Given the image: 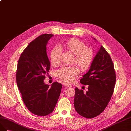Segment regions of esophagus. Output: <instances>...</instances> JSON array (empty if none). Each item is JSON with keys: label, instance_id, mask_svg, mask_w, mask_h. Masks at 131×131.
<instances>
[{"label": "esophagus", "instance_id": "esophagus-1", "mask_svg": "<svg viewBox=\"0 0 131 131\" xmlns=\"http://www.w3.org/2000/svg\"><path fill=\"white\" fill-rule=\"evenodd\" d=\"M63 87H71V85L70 84H68V83H65L63 84Z\"/></svg>", "mask_w": 131, "mask_h": 131}]
</instances>
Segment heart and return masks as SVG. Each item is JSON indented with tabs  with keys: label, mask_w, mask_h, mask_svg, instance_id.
I'll return each instance as SVG.
<instances>
[{
	"label": "heart",
	"mask_w": 131,
	"mask_h": 131,
	"mask_svg": "<svg viewBox=\"0 0 131 131\" xmlns=\"http://www.w3.org/2000/svg\"><path fill=\"white\" fill-rule=\"evenodd\" d=\"M60 48L73 55L72 62L77 65L82 71L86 70L92 62L94 52L91 48L77 38H72L60 45ZM61 52L58 48H53L50 54L51 65L57 67L61 63ZM79 74V70L75 67H62L56 72L59 79L70 83Z\"/></svg>",
	"instance_id": "1"
}]
</instances>
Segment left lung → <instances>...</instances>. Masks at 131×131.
Here are the masks:
<instances>
[{"label":"left lung","mask_w":131,"mask_h":131,"mask_svg":"<svg viewBox=\"0 0 131 131\" xmlns=\"http://www.w3.org/2000/svg\"><path fill=\"white\" fill-rule=\"evenodd\" d=\"M116 80L113 61L102 46L89 71L80 80L81 84L87 85L88 91L84 93L82 89L75 88L74 106L77 113L86 118L102 113L113 94Z\"/></svg>","instance_id":"1"}]
</instances>
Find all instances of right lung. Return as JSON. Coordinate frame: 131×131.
Returning <instances> with one entry per match:
<instances>
[{"instance_id":"add662e5","label":"right lung","mask_w":131,"mask_h":131,"mask_svg":"<svg viewBox=\"0 0 131 131\" xmlns=\"http://www.w3.org/2000/svg\"><path fill=\"white\" fill-rule=\"evenodd\" d=\"M54 35L43 34L29 43L22 52L18 61L16 78L22 99L33 114L44 116L53 111L60 95L62 84L55 82L44 83L50 69L46 46Z\"/></svg>"}]
</instances>
